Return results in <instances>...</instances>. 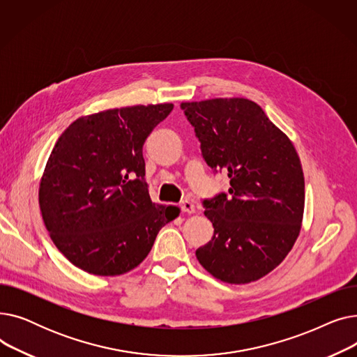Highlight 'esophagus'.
<instances>
[{
	"label": "esophagus",
	"instance_id": "34e87169",
	"mask_svg": "<svg viewBox=\"0 0 357 357\" xmlns=\"http://www.w3.org/2000/svg\"><path fill=\"white\" fill-rule=\"evenodd\" d=\"M181 210L185 213V214H194L197 211V207L194 205V202L185 199L181 202Z\"/></svg>",
	"mask_w": 357,
	"mask_h": 357
}]
</instances>
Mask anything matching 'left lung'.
<instances>
[{
    "mask_svg": "<svg viewBox=\"0 0 357 357\" xmlns=\"http://www.w3.org/2000/svg\"><path fill=\"white\" fill-rule=\"evenodd\" d=\"M181 108L205 162L230 178V195L204 201L214 236L197 249V259L222 282H255L282 264L301 231V160L289 137L248 98L182 102Z\"/></svg>",
    "mask_w": 357,
    "mask_h": 357,
    "instance_id": "obj_1",
    "label": "left lung"
}]
</instances>
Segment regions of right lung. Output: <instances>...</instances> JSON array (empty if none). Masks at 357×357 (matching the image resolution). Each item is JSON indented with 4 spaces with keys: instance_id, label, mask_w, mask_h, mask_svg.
I'll return each mask as SVG.
<instances>
[{
    "instance_id": "obj_1",
    "label": "right lung",
    "mask_w": 357,
    "mask_h": 357,
    "mask_svg": "<svg viewBox=\"0 0 357 357\" xmlns=\"http://www.w3.org/2000/svg\"><path fill=\"white\" fill-rule=\"evenodd\" d=\"M174 104L111 108L75 120L56 142L39 186L45 227L77 268L117 276L137 268L181 210L155 204L143 144Z\"/></svg>"
}]
</instances>
